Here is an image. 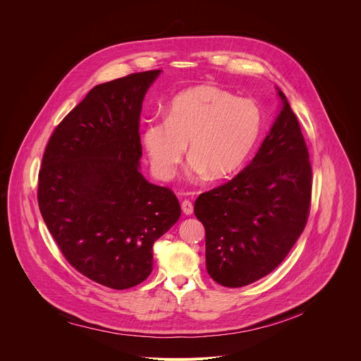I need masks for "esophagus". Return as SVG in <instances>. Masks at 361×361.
Here are the masks:
<instances>
[{"mask_svg": "<svg viewBox=\"0 0 361 361\" xmlns=\"http://www.w3.org/2000/svg\"><path fill=\"white\" fill-rule=\"evenodd\" d=\"M181 209H183V213H184L185 216H191V214L194 213V205H192V202L188 201V200H184V201L181 202Z\"/></svg>", "mask_w": 361, "mask_h": 361, "instance_id": "esophagus-1", "label": "esophagus"}]
</instances>
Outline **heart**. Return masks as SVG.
Returning a JSON list of instances; mask_svg holds the SVG:
<instances>
[{"label": "heart", "mask_w": 361, "mask_h": 361, "mask_svg": "<svg viewBox=\"0 0 361 361\" xmlns=\"http://www.w3.org/2000/svg\"><path fill=\"white\" fill-rule=\"evenodd\" d=\"M262 127L263 116L254 101L216 85H198L173 98L166 118L147 121L141 140L160 180L174 177L187 144L190 174L223 180L247 161Z\"/></svg>", "instance_id": "obj_1"}]
</instances>
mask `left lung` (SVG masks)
<instances>
[{"instance_id":"8db88e82","label":"left lung","mask_w":361,"mask_h":361,"mask_svg":"<svg viewBox=\"0 0 361 361\" xmlns=\"http://www.w3.org/2000/svg\"><path fill=\"white\" fill-rule=\"evenodd\" d=\"M276 90L279 114L251 163L194 204L205 228L207 271L224 287H243L271 273L307 223L312 166L297 117Z\"/></svg>"}]
</instances>
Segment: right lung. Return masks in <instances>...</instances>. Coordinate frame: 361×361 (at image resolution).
<instances>
[{"mask_svg":"<svg viewBox=\"0 0 361 361\" xmlns=\"http://www.w3.org/2000/svg\"><path fill=\"white\" fill-rule=\"evenodd\" d=\"M160 74L95 85L51 135L39 170V212L67 262L114 290L149 276L154 241L181 216L174 192L140 171L141 107Z\"/></svg>","mask_w":361,"mask_h":361,"instance_id":"1","label":"right lung"}]
</instances>
